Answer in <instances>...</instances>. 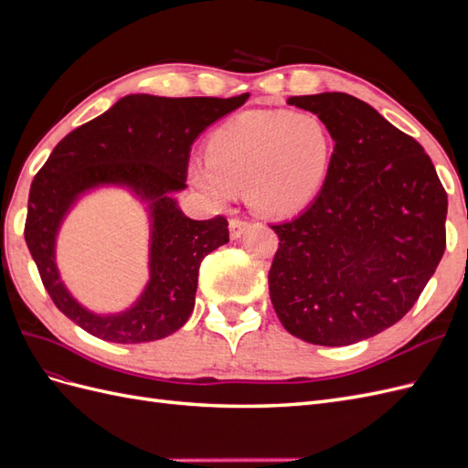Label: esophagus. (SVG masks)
I'll use <instances>...</instances> for the list:
<instances>
[{
    "mask_svg": "<svg viewBox=\"0 0 468 468\" xmlns=\"http://www.w3.org/2000/svg\"><path fill=\"white\" fill-rule=\"evenodd\" d=\"M229 229H230V238L236 239L250 229V222L242 220V218H232L230 224H229Z\"/></svg>",
    "mask_w": 468,
    "mask_h": 468,
    "instance_id": "obj_1",
    "label": "esophagus"
}]
</instances>
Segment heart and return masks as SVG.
Listing matches in <instances>:
<instances>
[{
  "label": "heart",
  "mask_w": 468,
  "mask_h": 468,
  "mask_svg": "<svg viewBox=\"0 0 468 468\" xmlns=\"http://www.w3.org/2000/svg\"><path fill=\"white\" fill-rule=\"evenodd\" d=\"M334 150L332 131L314 112L248 111L210 136L207 162L191 167V179L218 203L244 187L253 212L289 218L322 191Z\"/></svg>",
  "instance_id": "heart-1"
}]
</instances>
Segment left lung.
Wrapping results in <instances>:
<instances>
[{"instance_id": "1", "label": "left lung", "mask_w": 468, "mask_h": 468, "mask_svg": "<svg viewBox=\"0 0 468 468\" xmlns=\"http://www.w3.org/2000/svg\"><path fill=\"white\" fill-rule=\"evenodd\" d=\"M322 117L335 150L320 195L273 224L269 296L294 337L351 346L399 322L445 251L447 193L430 155L347 93L291 97Z\"/></svg>"}]
</instances>
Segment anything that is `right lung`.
<instances>
[{"label":"right lung","mask_w":468,"mask_h":468,"mask_svg":"<svg viewBox=\"0 0 468 468\" xmlns=\"http://www.w3.org/2000/svg\"><path fill=\"white\" fill-rule=\"evenodd\" d=\"M220 97L126 95L103 115L64 136L35 176L25 242L52 303L88 334L115 344H144L177 332L195 308L205 256L229 242L224 217L193 220L172 193L186 189L191 146L207 126L248 101ZM101 185L129 186L151 210V281L119 315H95L63 287L55 267V236L67 210Z\"/></svg>","instance_id":"1"}]
</instances>
